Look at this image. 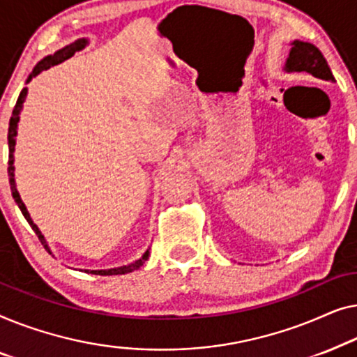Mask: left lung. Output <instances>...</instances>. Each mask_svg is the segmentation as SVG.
Returning <instances> with one entry per match:
<instances>
[{"mask_svg":"<svg viewBox=\"0 0 357 357\" xmlns=\"http://www.w3.org/2000/svg\"><path fill=\"white\" fill-rule=\"evenodd\" d=\"M283 71L286 73H309L314 77L322 80H333V74L324 54L315 45L309 42L294 40L291 42V50L286 58Z\"/></svg>","mask_w":357,"mask_h":357,"instance_id":"8db88e82","label":"left lung"}]
</instances>
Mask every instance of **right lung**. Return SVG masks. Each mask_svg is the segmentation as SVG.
<instances>
[{
  "label": "right lung",
  "mask_w": 357,
  "mask_h": 357,
  "mask_svg": "<svg viewBox=\"0 0 357 357\" xmlns=\"http://www.w3.org/2000/svg\"><path fill=\"white\" fill-rule=\"evenodd\" d=\"M87 45H89V40H87V38H77L76 42L69 43V45H66V47H64V48L58 50V52H54L53 54H48V56H45V58L42 59V61L37 63V66L33 68V71L29 74L26 84H29L30 80H32L35 76H38V74L42 73V71H45V69L52 68V66H54V64L63 63L64 59H69V58L73 56L74 53L80 52V50H84L85 47H87ZM26 97H27V87H24L21 95H19V98H17L16 107H14V109H13V116H11V119H9V130H8V145H9V162H8V165H9V167H8V176H9V184H11L13 197H14V200H16L17 207L21 208L24 218L27 220L30 227H32V229L35 231V234L38 236L40 243L43 244V248L47 249L50 254H52V249H50V245H48V243H47V239H45V236L42 234V231H40L37 225H35V223L32 222V217H30V213L27 212L26 204L22 202L21 195H19V192H17L16 179H14V150H16L17 123H19V119H21V112H22V108H24V102H26ZM149 254H150V252H149V249H147V250H145V252L142 254V257L137 259V260H134V262H130V264H128V265H121V267L105 268V270H84V272L92 273V275H102V277H108V275H124V273H130V272H134V270H137V268L142 267V265L145 264V260L149 259ZM80 272H82V270H80Z\"/></svg>",
  "instance_id": "1"
}]
</instances>
